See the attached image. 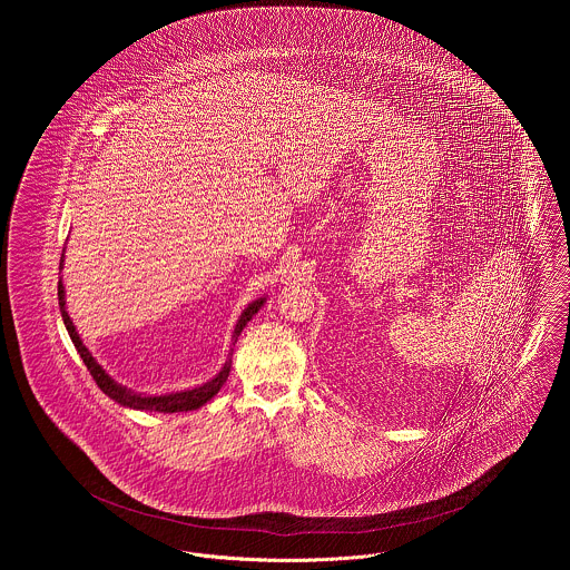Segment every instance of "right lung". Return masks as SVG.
Here are the masks:
<instances>
[{"label":"right lung","mask_w":570,"mask_h":570,"mask_svg":"<svg viewBox=\"0 0 570 570\" xmlns=\"http://www.w3.org/2000/svg\"><path fill=\"white\" fill-rule=\"evenodd\" d=\"M59 305H61V316H63V323L66 328L77 346V351L81 353V360L89 371V375L94 377V382L98 384V389L109 395L114 402H118L120 406L138 407V410H151V412H186V410H195V407L204 406L206 402H210L219 389L226 384L228 375H230V362L224 364V368L219 371V375H215L208 384L199 386V389H193V391H181V393H170V395H160V397H145V395H136L127 389H122L120 384H116L102 368L100 364H96V360L91 357V353L85 348V344L77 333V328L72 325L68 312H66V292H63V283L59 281ZM263 305V298L261 301H254L252 305H247L239 323L235 326V337H239V333L244 331V326L252 321V316L261 309ZM237 342V340H235Z\"/></svg>","instance_id":"1"}]
</instances>
